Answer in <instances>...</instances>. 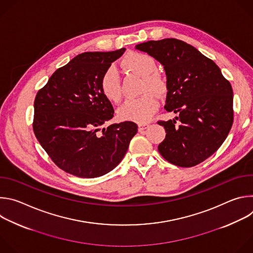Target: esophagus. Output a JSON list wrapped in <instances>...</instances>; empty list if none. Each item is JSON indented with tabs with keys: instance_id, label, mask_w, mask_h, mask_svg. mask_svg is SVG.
Segmentation results:
<instances>
[{
	"instance_id": "obj_1",
	"label": "esophagus",
	"mask_w": 253,
	"mask_h": 253,
	"mask_svg": "<svg viewBox=\"0 0 253 253\" xmlns=\"http://www.w3.org/2000/svg\"><path fill=\"white\" fill-rule=\"evenodd\" d=\"M138 127H139V130H140V131H141V130H144V129H146V128L149 127V123H140V124L138 125Z\"/></svg>"
}]
</instances>
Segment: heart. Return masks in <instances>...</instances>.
<instances>
[{
	"label": "heart",
	"mask_w": 253,
	"mask_h": 253,
	"mask_svg": "<svg viewBox=\"0 0 253 253\" xmlns=\"http://www.w3.org/2000/svg\"><path fill=\"white\" fill-rule=\"evenodd\" d=\"M122 66L128 71L141 76V97L127 100L118 111L124 120L134 122H146L157 111L159 103L150 93L161 95L166 89V82L157 72L155 59L145 53L130 52L122 59ZM100 89L102 94L111 102L118 103L122 96L120 81L116 70L113 67L107 68L100 78Z\"/></svg>",
	"instance_id": "heart-1"
}]
</instances>
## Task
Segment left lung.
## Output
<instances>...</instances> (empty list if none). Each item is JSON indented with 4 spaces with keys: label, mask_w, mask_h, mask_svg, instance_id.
<instances>
[{
    "label": "left lung",
    "mask_w": 253,
    "mask_h": 253,
    "mask_svg": "<svg viewBox=\"0 0 253 253\" xmlns=\"http://www.w3.org/2000/svg\"><path fill=\"white\" fill-rule=\"evenodd\" d=\"M135 48L164 66L168 89L164 108L178 115L158 121L166 132L159 153L179 167L203 162L222 145L233 124L229 81L211 59L181 40L148 41Z\"/></svg>",
    "instance_id": "left-lung-1"
}]
</instances>
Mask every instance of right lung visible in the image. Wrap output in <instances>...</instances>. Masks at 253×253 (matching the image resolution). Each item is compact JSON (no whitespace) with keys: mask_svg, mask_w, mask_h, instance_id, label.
I'll return each instance as SVG.
<instances>
[{"mask_svg":"<svg viewBox=\"0 0 253 253\" xmlns=\"http://www.w3.org/2000/svg\"><path fill=\"white\" fill-rule=\"evenodd\" d=\"M124 52L82 53L57 69L36 95L35 136L67 173L81 178L108 173L121 162L137 133L131 121L103 127L114 109L101 92L100 78Z\"/></svg>","mask_w":253,"mask_h":253,"instance_id":"1","label":"right lung"}]
</instances>
